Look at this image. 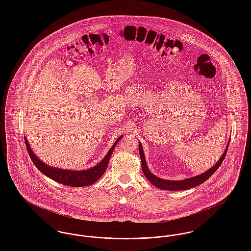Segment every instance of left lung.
<instances>
[{"instance_id":"8db88e82","label":"left lung","mask_w":251,"mask_h":251,"mask_svg":"<svg viewBox=\"0 0 251 251\" xmlns=\"http://www.w3.org/2000/svg\"><path fill=\"white\" fill-rule=\"evenodd\" d=\"M228 145H229V140L227 143V147H226L223 154L219 158V160L215 163V166H213L210 169H208L202 174H200L198 176L191 177V178H188V179H180V180L161 179V178L155 176L154 174H152L150 171L148 165H147V162H146V159H145V154H144L143 147H142V144L140 142H139L138 148H139V155L141 158V166H142V170H143L145 177L159 189L168 190V191H180V190H186V189L193 188L195 186H198V185L201 184L204 181H206L207 179H209L217 170V168L221 166V164H222V162H223V160L226 156V153H227Z\"/></svg>"}]
</instances>
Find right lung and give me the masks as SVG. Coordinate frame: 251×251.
<instances>
[{
    "instance_id": "obj_1",
    "label": "right lung",
    "mask_w": 251,
    "mask_h": 251,
    "mask_svg": "<svg viewBox=\"0 0 251 251\" xmlns=\"http://www.w3.org/2000/svg\"><path fill=\"white\" fill-rule=\"evenodd\" d=\"M122 135L120 136L116 142L113 144L112 148L109 150L107 154L103 157V159L94 167L84 170H71V169H63V168H57V167H51L45 164L43 161H41L37 156L33 152L30 145L28 143V140L26 137H24L26 148L28 151V153L30 155L31 160L33 163L45 176L49 177L50 179H53L61 184L69 185L72 187H82L86 186L94 183L98 179H100L105 172L108 167V163L110 160V157L112 155V152L119 143L120 138Z\"/></svg>"
}]
</instances>
